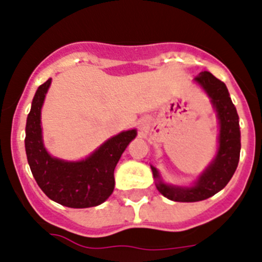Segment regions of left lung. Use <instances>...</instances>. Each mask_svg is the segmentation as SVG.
I'll list each match as a JSON object with an SVG mask.
<instances>
[{
	"instance_id": "left-lung-1",
	"label": "left lung",
	"mask_w": 262,
	"mask_h": 262,
	"mask_svg": "<svg viewBox=\"0 0 262 262\" xmlns=\"http://www.w3.org/2000/svg\"><path fill=\"white\" fill-rule=\"evenodd\" d=\"M196 82L209 95L219 121L218 150L210 164L192 186L165 183L159 170L150 165L155 186L164 198L178 203H196L211 198L227 186L237 169L241 152L239 117L229 97L227 86L213 74L204 71L195 77Z\"/></svg>"
}]
</instances>
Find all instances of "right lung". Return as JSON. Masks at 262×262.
Returning <instances> with one entry per match:
<instances>
[{
  "label": "right lung",
  "mask_w": 262,
  "mask_h": 262,
  "mask_svg": "<svg viewBox=\"0 0 262 262\" xmlns=\"http://www.w3.org/2000/svg\"><path fill=\"white\" fill-rule=\"evenodd\" d=\"M52 79L38 88L25 127V151L40 190L51 200L74 209L98 206L115 190V168L137 131L120 132L103 142L89 157L77 162L54 158L43 142L40 113Z\"/></svg>",
  "instance_id": "right-lung-1"
}]
</instances>
